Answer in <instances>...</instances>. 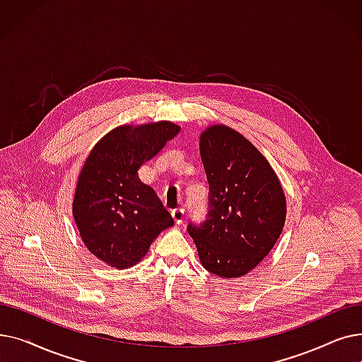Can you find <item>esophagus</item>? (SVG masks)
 Returning a JSON list of instances; mask_svg holds the SVG:
<instances>
[{
	"instance_id": "esophagus-1",
	"label": "esophagus",
	"mask_w": 362,
	"mask_h": 362,
	"mask_svg": "<svg viewBox=\"0 0 362 362\" xmlns=\"http://www.w3.org/2000/svg\"><path fill=\"white\" fill-rule=\"evenodd\" d=\"M171 216H173V218L177 224H180V223H183V218H185V210L183 208H176V210L171 211Z\"/></svg>"
}]
</instances>
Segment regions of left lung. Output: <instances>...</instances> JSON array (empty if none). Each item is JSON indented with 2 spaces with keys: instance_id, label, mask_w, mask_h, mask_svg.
Listing matches in <instances>:
<instances>
[{
  "instance_id": "1",
  "label": "left lung",
  "mask_w": 362,
  "mask_h": 362,
  "mask_svg": "<svg viewBox=\"0 0 362 362\" xmlns=\"http://www.w3.org/2000/svg\"><path fill=\"white\" fill-rule=\"evenodd\" d=\"M199 152L210 211L199 226L189 223L187 232L205 270L236 279L273 250L286 220V198L270 163L232 127H206Z\"/></svg>"
}]
</instances>
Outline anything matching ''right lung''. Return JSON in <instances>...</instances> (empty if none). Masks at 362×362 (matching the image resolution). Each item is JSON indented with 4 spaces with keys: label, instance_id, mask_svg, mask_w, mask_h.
Returning a JSON list of instances; mask_svg holds the SVG:
<instances>
[{
    "label": "right lung",
    "instance_id": "right-lung-1",
    "mask_svg": "<svg viewBox=\"0 0 362 362\" xmlns=\"http://www.w3.org/2000/svg\"><path fill=\"white\" fill-rule=\"evenodd\" d=\"M180 132L171 122L119 126L92 148L81 170L73 217L90 254L119 270L139 262L173 217L138 170Z\"/></svg>",
    "mask_w": 362,
    "mask_h": 362
}]
</instances>
